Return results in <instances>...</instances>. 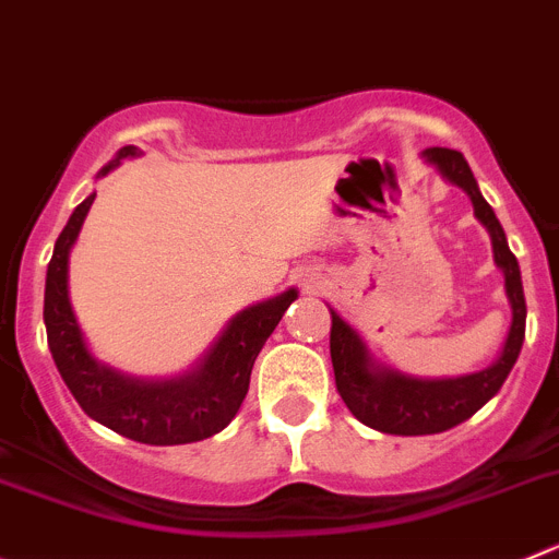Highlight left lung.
<instances>
[{"instance_id": "left-lung-1", "label": "left lung", "mask_w": 559, "mask_h": 559, "mask_svg": "<svg viewBox=\"0 0 559 559\" xmlns=\"http://www.w3.org/2000/svg\"><path fill=\"white\" fill-rule=\"evenodd\" d=\"M424 155L443 171V177L452 179L454 186L468 193L474 202V213L488 227L490 240H493V260L504 271V288L510 305H513V324H510L501 357L485 371L457 377V380H409L404 373L373 366L357 332L330 310V355L337 393L357 421L385 435H435L468 421L488 399L499 393L507 373L513 371L515 360H519L521 346H524L526 301L521 269L507 246L504 229H501L493 207L483 199L477 179L460 152L427 150Z\"/></svg>"}]
</instances>
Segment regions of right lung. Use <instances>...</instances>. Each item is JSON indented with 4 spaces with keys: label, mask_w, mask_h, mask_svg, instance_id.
<instances>
[{
    "label": "right lung",
    "mask_w": 559,
    "mask_h": 559,
    "mask_svg": "<svg viewBox=\"0 0 559 559\" xmlns=\"http://www.w3.org/2000/svg\"><path fill=\"white\" fill-rule=\"evenodd\" d=\"M127 155H135V150L124 146L119 160ZM116 163L102 168V174L110 171ZM94 197L96 193H91L85 202L76 204L46 269L44 324L55 366L80 407L112 432L150 447H179L213 438L240 409L254 360L296 299V290L243 310L224 330L202 366L182 380L141 382L121 377L88 355L69 301V252Z\"/></svg>",
    "instance_id": "add662e5"
}]
</instances>
